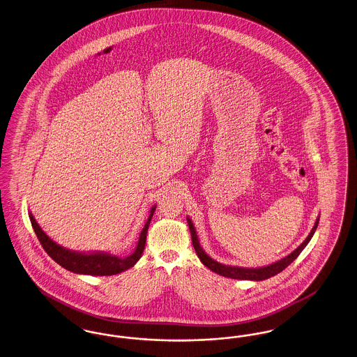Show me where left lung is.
Here are the masks:
<instances>
[{
    "label": "left lung",
    "instance_id": "obj_1",
    "mask_svg": "<svg viewBox=\"0 0 357 357\" xmlns=\"http://www.w3.org/2000/svg\"><path fill=\"white\" fill-rule=\"evenodd\" d=\"M187 223H188V229L191 232V239H192V245L195 248V252L200 259V261L207 267L210 268L211 271L215 273H219L225 278H231V279H239V280H255V282H260V280H266L271 276L278 275L279 272L283 271L284 268H287L296 257H299L300 252L305 248V245L310 243L311 238L314 236V231L317 229V225H319V218L316 219L314 222V226L311 229V232L308 234L307 239L304 242L300 244L299 247L292 251L289 255L272 263L270 266H264V267H259V268H244V267H235V266H226V264H222V263H218L216 260H214L213 257H208L204 250L202 248L199 241H198V235H197V231L195 227L191 222V219L187 216Z\"/></svg>",
    "mask_w": 357,
    "mask_h": 357
}]
</instances>
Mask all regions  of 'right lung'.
Here are the masks:
<instances>
[{"label":"right lung","instance_id":"right-lung-1","mask_svg":"<svg viewBox=\"0 0 357 357\" xmlns=\"http://www.w3.org/2000/svg\"><path fill=\"white\" fill-rule=\"evenodd\" d=\"M157 206H153L150 210V215L147 218V222L144 225L138 244L131 255L125 257H115L109 252H77L69 248H65L59 245L54 241H52L31 213H29V218L31 222L33 229L38 238L40 243L43 244V250L47 252V255L52 257L59 266L66 268L68 271L75 272L79 275H91V276H109V275H116L121 272L126 271L131 268L142 257L144 244H146V235L149 225L151 222V218L154 215Z\"/></svg>","mask_w":357,"mask_h":357}]
</instances>
